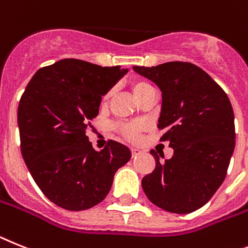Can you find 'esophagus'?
I'll return each instance as SVG.
<instances>
[{
	"instance_id": "1",
	"label": "esophagus",
	"mask_w": 248,
	"mask_h": 248,
	"mask_svg": "<svg viewBox=\"0 0 248 248\" xmlns=\"http://www.w3.org/2000/svg\"><path fill=\"white\" fill-rule=\"evenodd\" d=\"M139 154H141V150L139 149H131V155H132V157H135V156H137Z\"/></svg>"
}]
</instances>
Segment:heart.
Returning a JSON list of instances; mask_svg holds the SVG:
<instances>
[{"label": "heart", "mask_w": 248, "mask_h": 248, "mask_svg": "<svg viewBox=\"0 0 248 248\" xmlns=\"http://www.w3.org/2000/svg\"><path fill=\"white\" fill-rule=\"evenodd\" d=\"M132 91H134V94L136 95V98L139 101L145 97L149 93L154 92L153 85L150 84L149 82L146 80H143V79H137L135 82H132ZM112 97V91H108L103 94L102 97V103L103 105H107L108 101L111 99ZM114 130L117 131L118 134L121 135L122 137H124L126 140L128 141H135L139 137L140 132L142 131V124L140 122H128V124H116L114 126Z\"/></svg>", "instance_id": "heart-1"}]
</instances>
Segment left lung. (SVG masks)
Returning a JSON list of instances; mask_svg holds the SVG:
<instances>
[{
    "label": "left lung",
    "instance_id": "8db88e82",
    "mask_svg": "<svg viewBox=\"0 0 248 248\" xmlns=\"http://www.w3.org/2000/svg\"><path fill=\"white\" fill-rule=\"evenodd\" d=\"M134 70L153 80L163 93L157 128L160 141L174 149L171 159L160 161L142 178L151 203L172 213H190L207 203L226 178L236 143L234 114L223 89L199 66L169 62Z\"/></svg>",
    "mask_w": 248,
    "mask_h": 248
}]
</instances>
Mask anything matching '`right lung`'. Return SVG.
<instances>
[{
    "mask_svg": "<svg viewBox=\"0 0 248 248\" xmlns=\"http://www.w3.org/2000/svg\"><path fill=\"white\" fill-rule=\"evenodd\" d=\"M127 73L63 59L35 73L22 93L17 124L24 161L45 197L68 211L101 203L130 150L109 140L101 151L85 135L98 114L102 95Z\"/></svg>",
    "mask_w": 248,
    "mask_h": 248,
    "instance_id": "right-lung-1",
    "label": "right lung"
}]
</instances>
